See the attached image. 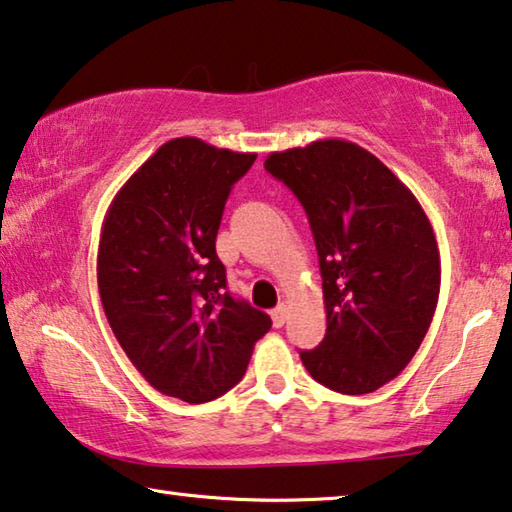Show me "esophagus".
<instances>
[{
    "instance_id": "1",
    "label": "esophagus",
    "mask_w": 512,
    "mask_h": 512,
    "mask_svg": "<svg viewBox=\"0 0 512 512\" xmlns=\"http://www.w3.org/2000/svg\"><path fill=\"white\" fill-rule=\"evenodd\" d=\"M287 317H289V305L287 303H280L278 308L271 310V319H273V326H276V329H282V326H285Z\"/></svg>"
}]
</instances>
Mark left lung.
Instances as JSON below:
<instances>
[{
    "mask_svg": "<svg viewBox=\"0 0 512 512\" xmlns=\"http://www.w3.org/2000/svg\"><path fill=\"white\" fill-rule=\"evenodd\" d=\"M264 167L299 197L319 255L326 335L301 352L305 370L331 391H377L407 368L437 310L430 218L377 156L338 137L273 151Z\"/></svg>",
    "mask_w": 512,
    "mask_h": 512,
    "instance_id": "left-lung-1",
    "label": "left lung"
}]
</instances>
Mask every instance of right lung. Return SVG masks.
<instances>
[{"label": "right lung", "instance_id": "add662e5", "mask_svg": "<svg viewBox=\"0 0 512 512\" xmlns=\"http://www.w3.org/2000/svg\"><path fill=\"white\" fill-rule=\"evenodd\" d=\"M257 154L174 137L105 213L98 292L114 338L151 386L188 404L243 377L271 317L225 292L216 234L227 195Z\"/></svg>", "mask_w": 512, "mask_h": 512}]
</instances>
